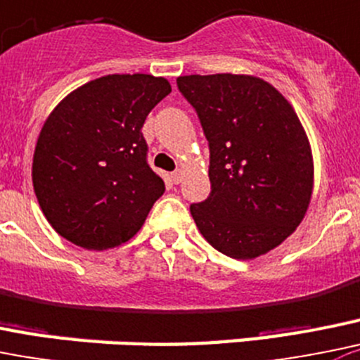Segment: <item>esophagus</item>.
Returning <instances> with one entry per match:
<instances>
[{
  "instance_id": "34e87169",
  "label": "esophagus",
  "mask_w": 360,
  "mask_h": 360,
  "mask_svg": "<svg viewBox=\"0 0 360 360\" xmlns=\"http://www.w3.org/2000/svg\"><path fill=\"white\" fill-rule=\"evenodd\" d=\"M170 179H172L174 184H179L181 181H183V172H181V170H177V172H174L172 176H170Z\"/></svg>"
}]
</instances>
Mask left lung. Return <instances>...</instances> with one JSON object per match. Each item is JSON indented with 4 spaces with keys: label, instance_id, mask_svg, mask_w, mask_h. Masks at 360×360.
<instances>
[{
    "label": "left lung",
    "instance_id": "obj_1",
    "mask_svg": "<svg viewBox=\"0 0 360 360\" xmlns=\"http://www.w3.org/2000/svg\"><path fill=\"white\" fill-rule=\"evenodd\" d=\"M209 141L207 200L191 216L219 253L253 260L280 246L304 219L315 167L294 107L273 84L244 73L177 77Z\"/></svg>",
    "mask_w": 360,
    "mask_h": 360
}]
</instances>
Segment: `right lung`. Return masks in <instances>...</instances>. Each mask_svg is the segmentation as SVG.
I'll list each match as a JSON object with an SVG mask.
<instances>
[{"label": "right lung", "instance_id": "obj_1", "mask_svg": "<svg viewBox=\"0 0 360 360\" xmlns=\"http://www.w3.org/2000/svg\"><path fill=\"white\" fill-rule=\"evenodd\" d=\"M172 91L163 77L112 73L82 84L45 120L33 188L52 229L86 250L130 240L165 191L146 162L142 127Z\"/></svg>", "mask_w": 360, "mask_h": 360}]
</instances>
